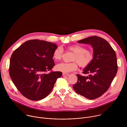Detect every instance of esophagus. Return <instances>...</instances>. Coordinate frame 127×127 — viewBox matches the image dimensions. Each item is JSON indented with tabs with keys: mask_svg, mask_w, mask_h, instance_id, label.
<instances>
[{
	"mask_svg": "<svg viewBox=\"0 0 127 127\" xmlns=\"http://www.w3.org/2000/svg\"><path fill=\"white\" fill-rule=\"evenodd\" d=\"M63 76H68L69 75V74H68V73H63Z\"/></svg>",
	"mask_w": 127,
	"mask_h": 127,
	"instance_id": "34e87169",
	"label": "esophagus"
}]
</instances>
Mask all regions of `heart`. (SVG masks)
Wrapping results in <instances>:
<instances>
[{
    "mask_svg": "<svg viewBox=\"0 0 127 127\" xmlns=\"http://www.w3.org/2000/svg\"><path fill=\"white\" fill-rule=\"evenodd\" d=\"M68 49L74 53L72 61L70 63L62 62L56 65L57 70L64 73L74 71L77 68V63L80 67H85L91 63L94 59V54L92 51L87 50L80 45H73L68 47ZM64 53L62 47L59 46L54 50L53 53V58L56 61L62 59Z\"/></svg>",
    "mask_w": 127,
    "mask_h": 127,
    "instance_id": "heart-1",
    "label": "heart"
}]
</instances>
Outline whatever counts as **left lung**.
I'll return each mask as SVG.
<instances>
[{"label":"left lung","mask_w":127,"mask_h":127,"mask_svg":"<svg viewBox=\"0 0 127 127\" xmlns=\"http://www.w3.org/2000/svg\"><path fill=\"white\" fill-rule=\"evenodd\" d=\"M78 42L92 46L94 59L82 72L88 75L85 77L77 74V82L73 88L77 94L94 99L103 95L111 86L118 71L117 55L109 43L97 36L86 38Z\"/></svg>","instance_id":"8db88e82"}]
</instances>
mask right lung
<instances>
[{
  "label": "right lung",
  "instance_id": "1",
  "mask_svg": "<svg viewBox=\"0 0 127 127\" xmlns=\"http://www.w3.org/2000/svg\"><path fill=\"white\" fill-rule=\"evenodd\" d=\"M56 44L43 40L26 41L15 50L10 57L9 73L17 89L26 98L39 100L51 92L60 71H52L55 66L53 52ZM50 70L49 74L46 72Z\"/></svg>",
  "mask_w": 127,
  "mask_h": 127
}]
</instances>
